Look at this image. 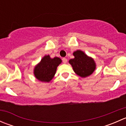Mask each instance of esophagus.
<instances>
[{
  "label": "esophagus",
  "mask_w": 126,
  "mask_h": 126,
  "mask_svg": "<svg viewBox=\"0 0 126 126\" xmlns=\"http://www.w3.org/2000/svg\"><path fill=\"white\" fill-rule=\"evenodd\" d=\"M62 60H63V63H67V61H68V60H67L66 58H62Z\"/></svg>",
  "instance_id": "1"
}]
</instances>
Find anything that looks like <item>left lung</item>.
<instances>
[{
    "mask_svg": "<svg viewBox=\"0 0 126 126\" xmlns=\"http://www.w3.org/2000/svg\"><path fill=\"white\" fill-rule=\"evenodd\" d=\"M74 58L69 60L75 73L82 78L92 74L96 68V64L93 58L88 56L81 50L74 52Z\"/></svg>",
    "mask_w": 126,
    "mask_h": 126,
    "instance_id": "obj_1",
    "label": "left lung"
}]
</instances>
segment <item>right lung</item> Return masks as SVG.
<instances>
[{
	"instance_id": "right-lung-1",
	"label": "right lung",
	"mask_w": 126,
	"mask_h": 126,
	"mask_svg": "<svg viewBox=\"0 0 126 126\" xmlns=\"http://www.w3.org/2000/svg\"><path fill=\"white\" fill-rule=\"evenodd\" d=\"M62 62L59 57L52 58L49 55H44L34 68L35 78L42 82H50L55 76L57 67Z\"/></svg>"
}]
</instances>
